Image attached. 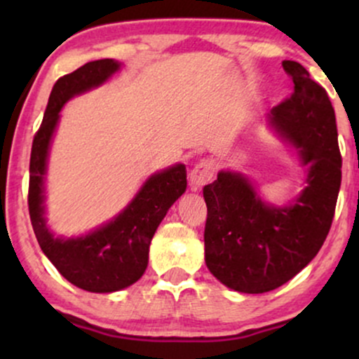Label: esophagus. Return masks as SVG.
I'll return each mask as SVG.
<instances>
[{"instance_id": "obj_1", "label": "esophagus", "mask_w": 359, "mask_h": 359, "mask_svg": "<svg viewBox=\"0 0 359 359\" xmlns=\"http://www.w3.org/2000/svg\"><path fill=\"white\" fill-rule=\"evenodd\" d=\"M214 174H216V165H214L212 160H201L191 172V187L197 191L203 185L211 182Z\"/></svg>"}]
</instances>
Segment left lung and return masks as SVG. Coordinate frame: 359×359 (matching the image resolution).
Instances as JSON below:
<instances>
[{"instance_id": "8db88e82", "label": "left lung", "mask_w": 359, "mask_h": 359, "mask_svg": "<svg viewBox=\"0 0 359 359\" xmlns=\"http://www.w3.org/2000/svg\"><path fill=\"white\" fill-rule=\"evenodd\" d=\"M294 93L271 109L270 123L300 148L307 187L294 205L263 204L240 174L219 172L204 185L205 265L233 290L263 294L294 278L319 253L331 229L341 187L336 114L319 82L283 60Z\"/></svg>"}]
</instances>
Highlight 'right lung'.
<instances>
[{
	"mask_svg": "<svg viewBox=\"0 0 359 359\" xmlns=\"http://www.w3.org/2000/svg\"><path fill=\"white\" fill-rule=\"evenodd\" d=\"M119 69L113 59L93 60L53 84L42 125L35 133L30 155L28 211L40 248L72 285L96 294L130 287L145 273L151 238L172 204L187 187L182 163L147 180L135 201L104 228L76 238H53L43 219V175L48 145L64 102L76 94L96 88Z\"/></svg>",
	"mask_w": 359,
	"mask_h": 359,
	"instance_id": "obj_1",
	"label": "right lung"
}]
</instances>
